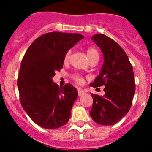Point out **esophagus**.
Listing matches in <instances>:
<instances>
[{
	"mask_svg": "<svg viewBox=\"0 0 152 152\" xmlns=\"http://www.w3.org/2000/svg\"><path fill=\"white\" fill-rule=\"evenodd\" d=\"M84 94H85V92H84V91H82V90H78V96H83Z\"/></svg>",
	"mask_w": 152,
	"mask_h": 152,
	"instance_id": "obj_1",
	"label": "esophagus"
}]
</instances>
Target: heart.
Masks as SVG:
<instances>
[{
    "label": "heart",
    "instance_id": "b5f03b06",
    "mask_svg": "<svg viewBox=\"0 0 152 152\" xmlns=\"http://www.w3.org/2000/svg\"><path fill=\"white\" fill-rule=\"evenodd\" d=\"M70 55H71V51L69 50L66 52V54H65V56H64V61H68V59H69V58H70ZM87 55H88V57L89 59L90 58H91L95 57V56H99L97 51H96L94 48H92V47L88 48V49H87ZM73 78L74 80L76 81V83H77L78 84H82L83 83H84V79H83V77H81V76H80V75H74Z\"/></svg>",
    "mask_w": 152,
    "mask_h": 152
}]
</instances>
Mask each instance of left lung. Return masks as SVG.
I'll list each match as a JSON object with an SVG mask.
<instances>
[{
	"mask_svg": "<svg viewBox=\"0 0 152 152\" xmlns=\"http://www.w3.org/2000/svg\"><path fill=\"white\" fill-rule=\"evenodd\" d=\"M101 50L103 64L100 72L91 86H105L103 96L92 94L90 115L103 126L116 124L128 113L135 92L133 69L125 51L118 43L103 34L91 37Z\"/></svg>",
	"mask_w": 152,
	"mask_h": 152,
	"instance_id": "obj_1",
	"label": "left lung"
}]
</instances>
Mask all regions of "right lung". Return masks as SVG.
Segmentation results:
<instances>
[{
    "label": "right lung",
    "mask_w": 152,
    "mask_h": 152,
    "mask_svg": "<svg viewBox=\"0 0 152 152\" xmlns=\"http://www.w3.org/2000/svg\"><path fill=\"white\" fill-rule=\"evenodd\" d=\"M83 38L79 33H45L31 44L23 58L17 79L21 106L42 128H60L71 117L77 90L71 84L59 88L52 77L63 68L66 52Z\"/></svg>",
    "instance_id": "add662e5"
}]
</instances>
